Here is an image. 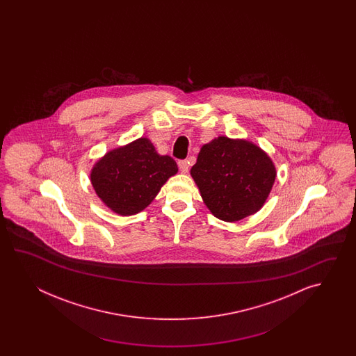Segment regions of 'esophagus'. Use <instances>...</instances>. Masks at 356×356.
Wrapping results in <instances>:
<instances>
[{
	"label": "esophagus",
	"mask_w": 356,
	"mask_h": 356,
	"mask_svg": "<svg viewBox=\"0 0 356 356\" xmlns=\"http://www.w3.org/2000/svg\"><path fill=\"white\" fill-rule=\"evenodd\" d=\"M188 161L187 160H179L178 161V168L181 173H187L188 172Z\"/></svg>",
	"instance_id": "esophagus-1"
}]
</instances>
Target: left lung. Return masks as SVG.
<instances>
[{"mask_svg": "<svg viewBox=\"0 0 356 356\" xmlns=\"http://www.w3.org/2000/svg\"><path fill=\"white\" fill-rule=\"evenodd\" d=\"M191 175L212 215L234 222L264 206L276 168L257 145L219 136L201 147Z\"/></svg>", "mask_w": 356, "mask_h": 356, "instance_id": "1", "label": "left lung"}]
</instances>
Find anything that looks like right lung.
<instances>
[{
	"label": "right lung",
	"instance_id": "right-lung-1",
	"mask_svg": "<svg viewBox=\"0 0 356 356\" xmlns=\"http://www.w3.org/2000/svg\"><path fill=\"white\" fill-rule=\"evenodd\" d=\"M178 167L168 155H159L146 137L106 152L91 169L95 193L112 211L129 216L152 204L163 184Z\"/></svg>",
	"mask_w": 356,
	"mask_h": 356
}]
</instances>
